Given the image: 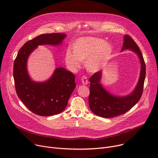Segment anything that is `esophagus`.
Masks as SVG:
<instances>
[{"mask_svg": "<svg viewBox=\"0 0 158 158\" xmlns=\"http://www.w3.org/2000/svg\"><path fill=\"white\" fill-rule=\"evenodd\" d=\"M81 81H82V83L83 84V85H88V78H87V77L85 76H83L81 77Z\"/></svg>", "mask_w": 158, "mask_h": 158, "instance_id": "34e87169", "label": "esophagus"}]
</instances>
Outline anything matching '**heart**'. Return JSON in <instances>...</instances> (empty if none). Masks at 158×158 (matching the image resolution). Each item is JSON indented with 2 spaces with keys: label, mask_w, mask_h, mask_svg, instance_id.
I'll return each instance as SVG.
<instances>
[{
  "label": "heart",
  "mask_w": 158,
  "mask_h": 158,
  "mask_svg": "<svg viewBox=\"0 0 158 158\" xmlns=\"http://www.w3.org/2000/svg\"><path fill=\"white\" fill-rule=\"evenodd\" d=\"M67 49L65 53L66 64L72 69L80 67V61L85 62L88 70L91 72L98 71L109 58L112 51L110 44L105 43L100 38L94 37H81L77 39Z\"/></svg>",
  "instance_id": "b5f03b06"
}]
</instances>
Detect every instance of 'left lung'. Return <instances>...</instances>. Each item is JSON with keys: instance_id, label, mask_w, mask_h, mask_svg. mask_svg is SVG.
Returning <instances> with one entry per match:
<instances>
[{"instance_id": "obj_1", "label": "left lung", "mask_w": 158, "mask_h": 158, "mask_svg": "<svg viewBox=\"0 0 158 158\" xmlns=\"http://www.w3.org/2000/svg\"><path fill=\"white\" fill-rule=\"evenodd\" d=\"M129 49L138 55L141 63V72L139 82L135 90L126 97L114 96L107 92L100 84L102 72L99 71L89 78V96L88 98L91 110L98 116L110 118L123 114L137 103L143 93L145 77V64L140 48L128 35L124 37L121 51Z\"/></svg>"}]
</instances>
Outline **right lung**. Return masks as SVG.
<instances>
[{"label":"right lung","instance_id":"obj_1","mask_svg":"<svg viewBox=\"0 0 158 158\" xmlns=\"http://www.w3.org/2000/svg\"><path fill=\"white\" fill-rule=\"evenodd\" d=\"M66 34H42L30 40L20 48L15 60L13 77L16 93L25 106L33 113L50 116L64 110L76 85L75 76L66 69L56 68L52 77L44 82L30 78L27 61L30 54L39 45H59Z\"/></svg>","mask_w":158,"mask_h":158}]
</instances>
